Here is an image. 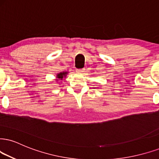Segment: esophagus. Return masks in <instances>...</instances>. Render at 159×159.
I'll return each mask as SVG.
<instances>
[{
	"mask_svg": "<svg viewBox=\"0 0 159 159\" xmlns=\"http://www.w3.org/2000/svg\"><path fill=\"white\" fill-rule=\"evenodd\" d=\"M76 71L79 72V73H82V72L85 71V68H82V69H76Z\"/></svg>",
	"mask_w": 159,
	"mask_h": 159,
	"instance_id": "34e87169",
	"label": "esophagus"
}]
</instances>
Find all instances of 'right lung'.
I'll list each match as a JSON object with an SVG mask.
<instances>
[{
	"label": "right lung",
	"mask_w": 159,
	"mask_h": 159,
	"mask_svg": "<svg viewBox=\"0 0 159 159\" xmlns=\"http://www.w3.org/2000/svg\"><path fill=\"white\" fill-rule=\"evenodd\" d=\"M66 72H62V73H60V74H57V76H58V78H60V79H62V78H63V76H66Z\"/></svg>",
	"instance_id": "obj_1"
}]
</instances>
